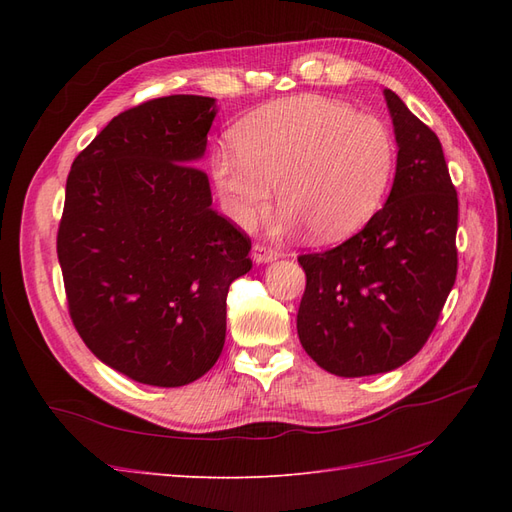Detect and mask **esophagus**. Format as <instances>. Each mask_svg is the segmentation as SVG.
<instances>
[{
    "instance_id": "34e87169",
    "label": "esophagus",
    "mask_w": 512,
    "mask_h": 512,
    "mask_svg": "<svg viewBox=\"0 0 512 512\" xmlns=\"http://www.w3.org/2000/svg\"><path fill=\"white\" fill-rule=\"evenodd\" d=\"M252 256H254V260L258 262V265H262V262H273V260L280 258V252L273 250V247H269V245L256 243L252 247Z\"/></svg>"
}]
</instances>
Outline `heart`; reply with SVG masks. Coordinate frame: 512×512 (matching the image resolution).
Listing matches in <instances>:
<instances>
[{
    "instance_id": "obj_1",
    "label": "heart",
    "mask_w": 512,
    "mask_h": 512,
    "mask_svg": "<svg viewBox=\"0 0 512 512\" xmlns=\"http://www.w3.org/2000/svg\"><path fill=\"white\" fill-rule=\"evenodd\" d=\"M232 156L215 149L211 175L228 218L250 226L269 207L271 185L284 207L277 226L303 224L316 241L361 228L389 192L397 145L384 121L331 98L301 96L245 117Z\"/></svg>"
}]
</instances>
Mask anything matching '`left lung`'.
Wrapping results in <instances>:
<instances>
[{"label": "left lung", "instance_id": "8db88e82", "mask_svg": "<svg viewBox=\"0 0 512 512\" xmlns=\"http://www.w3.org/2000/svg\"><path fill=\"white\" fill-rule=\"evenodd\" d=\"M397 168L384 207L327 252L303 254L301 346L329 374L361 378L425 346L457 277L459 200L436 132L384 89Z\"/></svg>", "mask_w": 512, "mask_h": 512}]
</instances>
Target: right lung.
Wrapping results in <instances>:
<instances>
[{"label":"right lung","mask_w":512,"mask_h":512,"mask_svg":"<svg viewBox=\"0 0 512 512\" xmlns=\"http://www.w3.org/2000/svg\"><path fill=\"white\" fill-rule=\"evenodd\" d=\"M215 98L123 111L72 162L57 232L70 318L85 346L149 386L205 376L226 339L230 284L250 237L211 209L198 160Z\"/></svg>","instance_id":"right-lung-1"}]
</instances>
